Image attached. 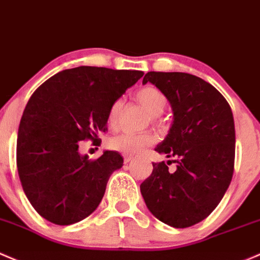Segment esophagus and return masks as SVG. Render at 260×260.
<instances>
[{
    "label": "esophagus",
    "mask_w": 260,
    "mask_h": 260,
    "mask_svg": "<svg viewBox=\"0 0 260 260\" xmlns=\"http://www.w3.org/2000/svg\"><path fill=\"white\" fill-rule=\"evenodd\" d=\"M133 160V157H131V155H124V163L125 165H128L129 162H132Z\"/></svg>",
    "instance_id": "1"
}]
</instances>
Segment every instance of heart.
Returning a JSON list of instances; mask_svg holds the SVG:
<instances>
[{"label":"heart","mask_w":260,"mask_h":260,"mask_svg":"<svg viewBox=\"0 0 260 260\" xmlns=\"http://www.w3.org/2000/svg\"><path fill=\"white\" fill-rule=\"evenodd\" d=\"M136 98H137L139 105L144 108V111L153 118L160 116L166 109L167 100L165 94L154 87H144V88L139 89L136 94ZM121 106V101H117L109 109V127H116L117 122H118ZM155 139L157 137L152 132L122 133V135L109 138L108 147L113 151L123 153V154H137V153L143 152L147 147L154 143Z\"/></svg>","instance_id":"b5f03b06"}]
</instances>
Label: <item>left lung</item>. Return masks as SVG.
I'll return each mask as SVG.
<instances>
[{"instance_id":"8db88e82","label":"left lung","mask_w":260,"mask_h":260,"mask_svg":"<svg viewBox=\"0 0 260 260\" xmlns=\"http://www.w3.org/2000/svg\"><path fill=\"white\" fill-rule=\"evenodd\" d=\"M168 100L173 123L154 148L168 162L153 163L141 184L147 208L160 222L187 228L202 222L225 194L234 171L236 129L231 106L212 84L183 72H148L143 78ZM176 171L168 169L169 162Z\"/></svg>"}]
</instances>
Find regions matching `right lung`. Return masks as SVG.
<instances>
[{"label": "right lung", "mask_w": 260, "mask_h": 260, "mask_svg": "<svg viewBox=\"0 0 260 260\" xmlns=\"http://www.w3.org/2000/svg\"><path fill=\"white\" fill-rule=\"evenodd\" d=\"M143 75L81 66L52 76L32 94L18 127L17 169L24 194L41 217L70 225L97 209L123 158L105 151L91 160L78 151L80 143H98L109 109Z\"/></svg>", "instance_id": "obj_1"}]
</instances>
